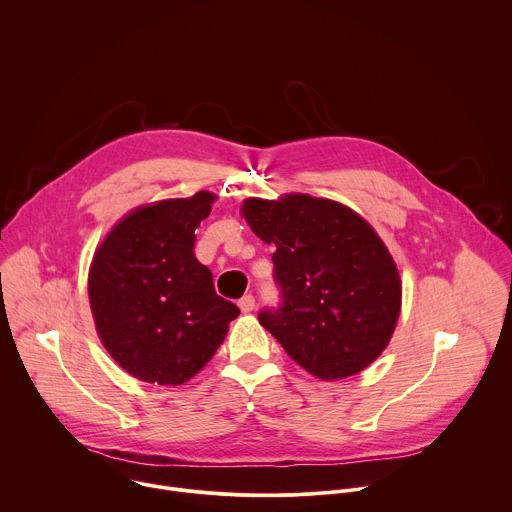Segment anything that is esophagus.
<instances>
[{"instance_id": "esophagus-1", "label": "esophagus", "mask_w": 512, "mask_h": 512, "mask_svg": "<svg viewBox=\"0 0 512 512\" xmlns=\"http://www.w3.org/2000/svg\"><path fill=\"white\" fill-rule=\"evenodd\" d=\"M239 308L243 312H253L255 310V298L251 294H245L241 300H239Z\"/></svg>"}]
</instances>
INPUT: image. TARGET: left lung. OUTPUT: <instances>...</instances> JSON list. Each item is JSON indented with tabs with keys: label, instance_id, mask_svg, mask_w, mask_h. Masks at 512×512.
<instances>
[{
	"label": "left lung",
	"instance_id": "left-lung-1",
	"mask_svg": "<svg viewBox=\"0 0 512 512\" xmlns=\"http://www.w3.org/2000/svg\"><path fill=\"white\" fill-rule=\"evenodd\" d=\"M243 216L267 245L279 306L259 322L302 369L346 379L385 350L401 310L397 267L367 221L344 204L289 194L249 198Z\"/></svg>",
	"mask_w": 512,
	"mask_h": 512
}]
</instances>
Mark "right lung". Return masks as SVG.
<instances>
[{
	"instance_id": "obj_1",
	"label": "right lung",
	"mask_w": 512,
	"mask_h": 512,
	"mask_svg": "<svg viewBox=\"0 0 512 512\" xmlns=\"http://www.w3.org/2000/svg\"><path fill=\"white\" fill-rule=\"evenodd\" d=\"M214 196L164 200L133 210L97 249L89 300L97 332L121 369L139 381L182 385L223 344L241 310L216 296L194 255V231Z\"/></svg>"
}]
</instances>
